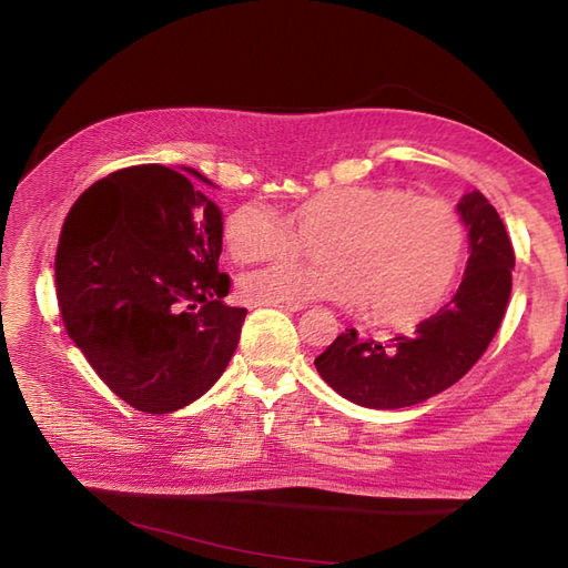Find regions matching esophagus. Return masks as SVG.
Here are the masks:
<instances>
[{"label":"esophagus","mask_w":568,"mask_h":568,"mask_svg":"<svg viewBox=\"0 0 568 568\" xmlns=\"http://www.w3.org/2000/svg\"><path fill=\"white\" fill-rule=\"evenodd\" d=\"M268 307H275V310H285V312H300L305 305H287V303H277V305H268Z\"/></svg>","instance_id":"esophagus-1"}]
</instances>
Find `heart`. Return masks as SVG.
<instances>
[{"mask_svg": "<svg viewBox=\"0 0 568 568\" xmlns=\"http://www.w3.org/2000/svg\"><path fill=\"white\" fill-rule=\"evenodd\" d=\"M234 263L277 261L241 275L239 293L256 305L336 300L364 305L381 324L425 320L452 293L466 253L462 214L442 197L395 185L315 192L285 216L246 202L224 222ZM321 256L293 262L304 250Z\"/></svg>", "mask_w": 568, "mask_h": 568, "instance_id": "1", "label": "heart"}]
</instances>
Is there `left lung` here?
Returning <instances> with one entry per match:
<instances>
[{
  "instance_id": "obj_1",
  "label": "left lung",
  "mask_w": 568,
  "mask_h": 568,
  "mask_svg": "<svg viewBox=\"0 0 568 568\" xmlns=\"http://www.w3.org/2000/svg\"><path fill=\"white\" fill-rule=\"evenodd\" d=\"M458 214L468 229L470 256L449 303L388 344L346 329L315 358L320 376L346 400L373 409L425 403L464 378L493 342L508 310L515 251L484 192H466Z\"/></svg>"
}]
</instances>
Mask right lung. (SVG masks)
Listing matches in <instances>:
<instances>
[{"mask_svg": "<svg viewBox=\"0 0 568 568\" xmlns=\"http://www.w3.org/2000/svg\"><path fill=\"white\" fill-rule=\"evenodd\" d=\"M183 168L131 165L72 204L55 253L65 332L106 388L149 415L207 393L232 361L244 307L224 305L222 212Z\"/></svg>", "mask_w": 568, "mask_h": 568, "instance_id": "1", "label": "right lung"}]
</instances>
